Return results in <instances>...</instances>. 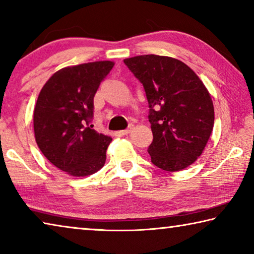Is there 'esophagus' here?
<instances>
[{"label":"esophagus","mask_w":254,"mask_h":254,"mask_svg":"<svg viewBox=\"0 0 254 254\" xmlns=\"http://www.w3.org/2000/svg\"><path fill=\"white\" fill-rule=\"evenodd\" d=\"M130 132H131V127H127V128H126V130L120 131L119 133H120V134H121V135H127L128 133H130Z\"/></svg>","instance_id":"34e87169"}]
</instances>
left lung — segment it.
<instances>
[{
  "instance_id": "1",
  "label": "left lung",
  "mask_w": 254,
  "mask_h": 254,
  "mask_svg": "<svg viewBox=\"0 0 254 254\" xmlns=\"http://www.w3.org/2000/svg\"><path fill=\"white\" fill-rule=\"evenodd\" d=\"M143 85L153 134L148 152L166 171H179L196 161L214 127V106L207 88L186 64L157 55L124 59Z\"/></svg>"
}]
</instances>
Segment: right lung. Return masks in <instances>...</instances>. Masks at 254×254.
Returning a JSON list of instances; mask_svg holds the SVG:
<instances>
[{
    "label": "right lung",
    "mask_w": 254,
    "mask_h": 254,
    "mask_svg": "<svg viewBox=\"0 0 254 254\" xmlns=\"http://www.w3.org/2000/svg\"><path fill=\"white\" fill-rule=\"evenodd\" d=\"M114 63L94 62L66 67L50 77L38 96L34 136L48 160L75 177L100 170L112 137L91 124L94 96Z\"/></svg>",
    "instance_id": "add662e5"
}]
</instances>
